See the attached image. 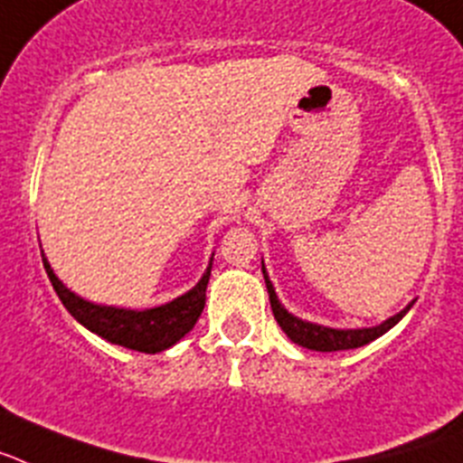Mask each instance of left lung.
<instances>
[{"instance_id": "1", "label": "left lung", "mask_w": 463, "mask_h": 463, "mask_svg": "<svg viewBox=\"0 0 463 463\" xmlns=\"http://www.w3.org/2000/svg\"><path fill=\"white\" fill-rule=\"evenodd\" d=\"M263 277H265V287H268V296H270V307H272V315H275L277 324L281 326V331L287 333L291 337L293 343L300 345V347H307V349H315V352H340V349H356V347H364V345L373 343L375 337L384 335L392 326H396L403 315L408 312L412 305L399 312V315H393L392 319H387L384 324L380 326H373V328H354V331H337V328H326V326H319V324H309V321L298 319V317L288 315L287 309L281 307L279 300L275 296V288H272V281L268 279L265 275V268H263Z\"/></svg>"}]
</instances>
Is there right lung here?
I'll return each mask as SVG.
<instances>
[{"label":"right lung","instance_id":"right-lung-1","mask_svg":"<svg viewBox=\"0 0 463 463\" xmlns=\"http://www.w3.org/2000/svg\"><path fill=\"white\" fill-rule=\"evenodd\" d=\"M43 268H46L48 279L53 284L58 298L62 300L64 307L70 309V315L79 324H83L88 331L98 333L99 337L109 340V343L144 354H156L172 347L176 340H182L195 326L198 317L203 315L204 291H207L209 272H212V263H209L203 279L191 291L167 305L137 312V309L104 307V305L88 303L64 287L62 281L55 277V272L51 270L46 259H43Z\"/></svg>","mask_w":463,"mask_h":463}]
</instances>
